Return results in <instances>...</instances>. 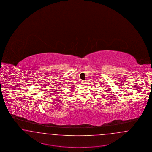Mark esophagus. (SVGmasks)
Listing matches in <instances>:
<instances>
[{"label": "esophagus", "instance_id": "obj_1", "mask_svg": "<svg viewBox=\"0 0 152 152\" xmlns=\"http://www.w3.org/2000/svg\"><path fill=\"white\" fill-rule=\"evenodd\" d=\"M82 84L83 85H86V81H85V80H83V81H82Z\"/></svg>", "mask_w": 152, "mask_h": 152}]
</instances>
